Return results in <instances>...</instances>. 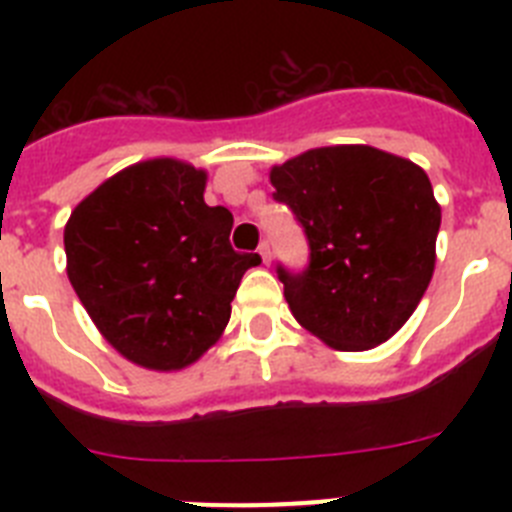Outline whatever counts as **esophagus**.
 <instances>
[{
  "instance_id": "1",
  "label": "esophagus",
  "mask_w": 512,
  "mask_h": 512,
  "mask_svg": "<svg viewBox=\"0 0 512 512\" xmlns=\"http://www.w3.org/2000/svg\"><path fill=\"white\" fill-rule=\"evenodd\" d=\"M259 256H261V259H264L266 266L271 264V248H269V243H261V246H259Z\"/></svg>"
}]
</instances>
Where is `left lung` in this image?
<instances>
[{
  "instance_id": "8db88e82",
  "label": "left lung",
  "mask_w": 512,
  "mask_h": 512,
  "mask_svg": "<svg viewBox=\"0 0 512 512\" xmlns=\"http://www.w3.org/2000/svg\"><path fill=\"white\" fill-rule=\"evenodd\" d=\"M274 200L295 212L310 266H279L297 323L338 351L390 341L436 269L441 205L418 164L372 146H325L269 171Z\"/></svg>"
}]
</instances>
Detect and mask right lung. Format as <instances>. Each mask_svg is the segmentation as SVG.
<instances>
[{"label": "right lung", "instance_id": "add662e5", "mask_svg": "<svg viewBox=\"0 0 512 512\" xmlns=\"http://www.w3.org/2000/svg\"><path fill=\"white\" fill-rule=\"evenodd\" d=\"M207 171L148 158L87 194L63 228L66 274L104 341L179 372L215 346L259 253L230 246L233 215L205 202Z\"/></svg>", "mask_w": 512, "mask_h": 512}]
</instances>
